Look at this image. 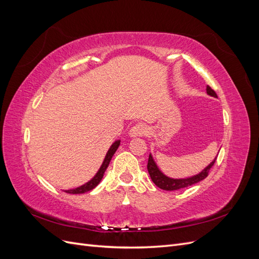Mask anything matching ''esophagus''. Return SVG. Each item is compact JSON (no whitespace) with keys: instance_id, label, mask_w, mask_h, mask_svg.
Listing matches in <instances>:
<instances>
[{"instance_id":"1","label":"esophagus","mask_w":259,"mask_h":259,"mask_svg":"<svg viewBox=\"0 0 259 259\" xmlns=\"http://www.w3.org/2000/svg\"><path fill=\"white\" fill-rule=\"evenodd\" d=\"M148 128L144 123H137L133 126L130 131V136L131 137H139V136H145L147 135Z\"/></svg>"}]
</instances>
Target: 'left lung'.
Instances as JSON below:
<instances>
[{
  "label": "left lung",
  "mask_w": 259,
  "mask_h": 259,
  "mask_svg": "<svg viewBox=\"0 0 259 259\" xmlns=\"http://www.w3.org/2000/svg\"><path fill=\"white\" fill-rule=\"evenodd\" d=\"M206 93L208 94L209 96L217 97L216 93L213 90H211L208 85L206 86ZM216 158H217V156H216ZM216 158L214 159L213 162L209 163L208 165L201 171V173H199L198 175H194L192 177H189V178H185V179H174V178H169V177L164 175L162 171L159 169L158 165L155 164L151 154H149L147 168H148V171H149V175H150L152 182L154 183L155 186H158L159 188H161V189H163V190L173 191V190L182 189V188L192 186L194 184L201 182V180H203L204 178H206L208 176L209 169L211 168V166L214 165Z\"/></svg>",
  "instance_id": "obj_1"
}]
</instances>
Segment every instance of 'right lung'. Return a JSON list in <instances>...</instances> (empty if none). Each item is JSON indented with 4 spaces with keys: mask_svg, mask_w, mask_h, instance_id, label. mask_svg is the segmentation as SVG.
Listing matches in <instances>:
<instances>
[{
    "mask_svg": "<svg viewBox=\"0 0 259 259\" xmlns=\"http://www.w3.org/2000/svg\"><path fill=\"white\" fill-rule=\"evenodd\" d=\"M120 143H121L120 140H115V142L111 145L110 149H109L107 154H106V156H105V160H104L103 164H101V166H100L99 170L97 171V174H96L95 176H94V177L90 180L89 183L84 184L83 186L77 187V188H75V189L66 190V192H67V193H71V194H79V193H85V192L93 190L94 188H95V187L100 183V180L103 179L105 171H106V169H107V167H108V165H109V163H110L113 154H114L115 151H116V149L119 148Z\"/></svg>",
    "mask_w": 259,
    "mask_h": 259,
    "instance_id": "right-lung-1",
    "label": "right lung"
}]
</instances>
